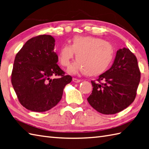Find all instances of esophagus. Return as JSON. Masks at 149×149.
Segmentation results:
<instances>
[{
    "label": "esophagus",
    "mask_w": 149,
    "mask_h": 149,
    "mask_svg": "<svg viewBox=\"0 0 149 149\" xmlns=\"http://www.w3.org/2000/svg\"><path fill=\"white\" fill-rule=\"evenodd\" d=\"M72 81H73L74 83H79V82L81 81V80H80V79L73 78H72Z\"/></svg>",
    "instance_id": "obj_1"
}]
</instances>
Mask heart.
I'll return each mask as SVG.
<instances>
[{
  "instance_id": "1",
  "label": "heart",
  "mask_w": 149,
  "mask_h": 149,
  "mask_svg": "<svg viewBox=\"0 0 149 149\" xmlns=\"http://www.w3.org/2000/svg\"><path fill=\"white\" fill-rule=\"evenodd\" d=\"M76 54L77 61L68 71H83L88 76H97L108 68L114 58V48L104 39L93 36H77L71 40V45L64 44L58 53L60 64L66 67Z\"/></svg>"
}]
</instances>
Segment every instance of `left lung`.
<instances>
[{"mask_svg": "<svg viewBox=\"0 0 149 149\" xmlns=\"http://www.w3.org/2000/svg\"><path fill=\"white\" fill-rule=\"evenodd\" d=\"M140 74L136 56L130 49H119L111 67L96 82L91 81L93 89L87 98L88 103L102 114L122 111L136 97Z\"/></svg>", "mask_w": 149, "mask_h": 149, "instance_id": "8db88e82", "label": "left lung"}]
</instances>
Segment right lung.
Instances as JSON below:
<instances>
[{
    "label": "right lung",
    "instance_id": "obj_1",
    "mask_svg": "<svg viewBox=\"0 0 149 149\" xmlns=\"http://www.w3.org/2000/svg\"><path fill=\"white\" fill-rule=\"evenodd\" d=\"M55 39L40 35L30 39L16 54L11 83L18 100L27 110L43 112L61 101L65 86L72 77L57 65ZM57 75L59 78L52 79Z\"/></svg>",
    "mask_w": 149,
    "mask_h": 149
}]
</instances>
